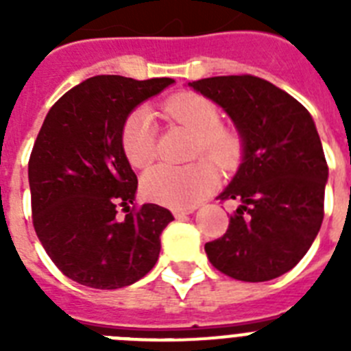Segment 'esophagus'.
I'll return each instance as SVG.
<instances>
[{
	"label": "esophagus",
	"instance_id": "obj_1",
	"mask_svg": "<svg viewBox=\"0 0 351 351\" xmlns=\"http://www.w3.org/2000/svg\"><path fill=\"white\" fill-rule=\"evenodd\" d=\"M195 210V207H182V209H172V214L176 218H182L186 214H191Z\"/></svg>",
	"mask_w": 351,
	"mask_h": 351
}]
</instances>
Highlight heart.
<instances>
[{"label": "heart", "mask_w": 351, "mask_h": 351, "mask_svg": "<svg viewBox=\"0 0 351 351\" xmlns=\"http://www.w3.org/2000/svg\"><path fill=\"white\" fill-rule=\"evenodd\" d=\"M161 112L195 133L193 158L210 159L221 170H234L241 163L246 147L243 132L223 125L221 108L213 98L200 93H181L161 105ZM121 144L133 167L141 169L156 158L158 132L147 108H137L126 117ZM210 162L153 167L142 178V191L149 200L172 209L193 207L218 186V172Z\"/></svg>", "instance_id": "b5f03b06"}]
</instances>
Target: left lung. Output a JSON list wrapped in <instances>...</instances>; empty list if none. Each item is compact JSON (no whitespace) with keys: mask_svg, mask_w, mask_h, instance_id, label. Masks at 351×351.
<instances>
[{"mask_svg":"<svg viewBox=\"0 0 351 351\" xmlns=\"http://www.w3.org/2000/svg\"><path fill=\"white\" fill-rule=\"evenodd\" d=\"M221 105L244 135V158L219 200H237L228 230L206 244L209 262L234 280L258 283L293 269L324 221L328 167L311 114L255 75L190 82Z\"/></svg>","mask_w":351,"mask_h":351,"instance_id":"left-lung-1","label":"left lung"}]
</instances>
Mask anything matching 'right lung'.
I'll list each match as a JSON object with an SVG mask.
<instances>
[{
  "mask_svg": "<svg viewBox=\"0 0 351 351\" xmlns=\"http://www.w3.org/2000/svg\"><path fill=\"white\" fill-rule=\"evenodd\" d=\"M173 79L96 75L49 110L29 163L31 216L43 250L66 278L114 290L144 278L173 219L156 204L130 207L137 176L121 144L126 117ZM123 206L125 220L117 219Z\"/></svg>",
  "mask_w": 351,
  "mask_h": 351,
  "instance_id": "add662e5",
  "label": "right lung"
}]
</instances>
